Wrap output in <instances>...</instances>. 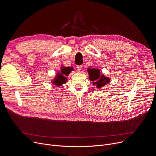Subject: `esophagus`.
I'll list each match as a JSON object with an SVG mask.
<instances>
[{"label": "esophagus", "mask_w": 156, "mask_h": 156, "mask_svg": "<svg viewBox=\"0 0 156 156\" xmlns=\"http://www.w3.org/2000/svg\"><path fill=\"white\" fill-rule=\"evenodd\" d=\"M82 65H80V66H77V69H78V71H80L81 70V68H82Z\"/></svg>", "instance_id": "obj_1"}]
</instances>
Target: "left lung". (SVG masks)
Here are the masks:
<instances>
[{
	"label": "left lung",
	"mask_w": 156,
	"mask_h": 156,
	"mask_svg": "<svg viewBox=\"0 0 156 156\" xmlns=\"http://www.w3.org/2000/svg\"><path fill=\"white\" fill-rule=\"evenodd\" d=\"M87 71L89 75V79L93 81L94 85H96L97 88H101L109 83L110 79L105 77L104 75L100 73V70L96 68H88Z\"/></svg>",
	"instance_id": "obj_1"
}]
</instances>
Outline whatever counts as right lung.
I'll return each mask as SVG.
<instances>
[{
  "label": "right lung",
  "mask_w": 156,
  "mask_h": 156,
  "mask_svg": "<svg viewBox=\"0 0 156 156\" xmlns=\"http://www.w3.org/2000/svg\"><path fill=\"white\" fill-rule=\"evenodd\" d=\"M73 68L69 67H62L60 72L57 73L56 77L53 80L52 83L57 85L61 86L62 84L65 83L67 81V78L66 76H68L69 74L71 71H73Z\"/></svg>",
  "instance_id": "1"
}]
</instances>
